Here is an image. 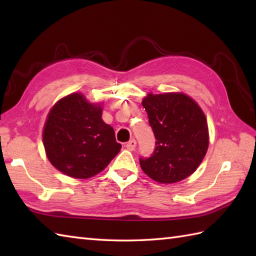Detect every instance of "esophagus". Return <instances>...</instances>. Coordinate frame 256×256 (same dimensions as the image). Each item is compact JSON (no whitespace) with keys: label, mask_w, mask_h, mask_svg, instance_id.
<instances>
[{"label":"esophagus","mask_w":256,"mask_h":256,"mask_svg":"<svg viewBox=\"0 0 256 256\" xmlns=\"http://www.w3.org/2000/svg\"><path fill=\"white\" fill-rule=\"evenodd\" d=\"M125 148H126L128 150H133L135 148H136V140H135L134 138L130 140V142L126 143V145H125Z\"/></svg>","instance_id":"34e87169"}]
</instances>
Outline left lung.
<instances>
[{"label":"left lung","mask_w":256,"mask_h":256,"mask_svg":"<svg viewBox=\"0 0 256 256\" xmlns=\"http://www.w3.org/2000/svg\"><path fill=\"white\" fill-rule=\"evenodd\" d=\"M156 138L143 172L157 182L174 184L197 170L209 146L208 124L197 102L184 94H148L142 102Z\"/></svg>","instance_id":"1"}]
</instances>
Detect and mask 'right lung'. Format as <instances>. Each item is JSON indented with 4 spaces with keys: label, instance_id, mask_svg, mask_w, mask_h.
Here are the masks:
<instances>
[{
    "label": "right lung",
    "instance_id": "1",
    "mask_svg": "<svg viewBox=\"0 0 256 256\" xmlns=\"http://www.w3.org/2000/svg\"><path fill=\"white\" fill-rule=\"evenodd\" d=\"M42 142L52 165L79 179L102 172L122 148L113 128L103 122L101 106L81 94L64 96L52 108Z\"/></svg>",
    "mask_w": 256,
    "mask_h": 256
}]
</instances>
